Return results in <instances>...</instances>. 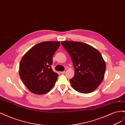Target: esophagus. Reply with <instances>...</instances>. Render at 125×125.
<instances>
[{"mask_svg": "<svg viewBox=\"0 0 125 125\" xmlns=\"http://www.w3.org/2000/svg\"><path fill=\"white\" fill-rule=\"evenodd\" d=\"M67 71V69H65V70H64L63 71H62V72H61V73H62V74H64Z\"/></svg>", "mask_w": 125, "mask_h": 125, "instance_id": "obj_1", "label": "esophagus"}]
</instances>
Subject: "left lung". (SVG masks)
Instances as JSON below:
<instances>
[{
  "label": "left lung",
  "instance_id": "left-lung-1",
  "mask_svg": "<svg viewBox=\"0 0 125 125\" xmlns=\"http://www.w3.org/2000/svg\"><path fill=\"white\" fill-rule=\"evenodd\" d=\"M74 67V77L70 79L73 89L89 93L95 90L103 81L106 64L100 52L91 45L80 42L62 41Z\"/></svg>",
  "mask_w": 125,
  "mask_h": 125
}]
</instances>
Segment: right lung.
<instances>
[{
    "label": "right lung",
    "instance_id": "add662e5",
    "mask_svg": "<svg viewBox=\"0 0 125 125\" xmlns=\"http://www.w3.org/2000/svg\"><path fill=\"white\" fill-rule=\"evenodd\" d=\"M59 46V42H43L32 47L22 58L19 75L31 92L44 94L53 88L58 74L51 66L52 57Z\"/></svg>",
    "mask_w": 125,
    "mask_h": 125
}]
</instances>
